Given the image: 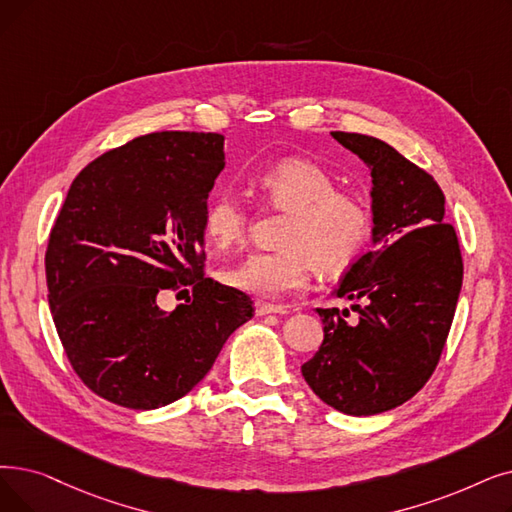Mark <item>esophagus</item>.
<instances>
[{"label": "esophagus", "mask_w": 512, "mask_h": 512, "mask_svg": "<svg viewBox=\"0 0 512 512\" xmlns=\"http://www.w3.org/2000/svg\"><path fill=\"white\" fill-rule=\"evenodd\" d=\"M255 314L257 316H268V314H286V309L274 303H265V301H257L255 303Z\"/></svg>", "instance_id": "obj_1"}]
</instances>
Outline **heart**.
<instances>
[{
    "label": "heart",
    "mask_w": 512,
    "mask_h": 512,
    "mask_svg": "<svg viewBox=\"0 0 512 512\" xmlns=\"http://www.w3.org/2000/svg\"><path fill=\"white\" fill-rule=\"evenodd\" d=\"M257 188L274 207L291 211L280 236L284 249L251 253L224 272V282L259 299H284L309 284L311 268L339 272L355 261L372 230L364 198L335 190L324 167L303 157H286L257 175ZM249 213L232 192H217L205 209V234L219 249L247 232Z\"/></svg>",
    "instance_id": "1"
}]
</instances>
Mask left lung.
<instances>
[{"instance_id": "obj_1", "label": "left lung", "mask_w": 512, "mask_h": 512, "mask_svg": "<svg viewBox=\"0 0 512 512\" xmlns=\"http://www.w3.org/2000/svg\"><path fill=\"white\" fill-rule=\"evenodd\" d=\"M332 138L370 169L372 249L335 291L360 301L355 316L318 309L324 341L301 372L324 404L372 416L402 406L431 379L454 320L462 255L433 175L383 140L345 131Z\"/></svg>"}]
</instances>
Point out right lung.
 Segmentation results:
<instances>
[{
	"instance_id": "right-lung-1",
	"label": "right lung",
	"mask_w": 512,
	"mask_h": 512,
	"mask_svg": "<svg viewBox=\"0 0 512 512\" xmlns=\"http://www.w3.org/2000/svg\"><path fill=\"white\" fill-rule=\"evenodd\" d=\"M224 136L157 131L104 152L69 188L50 232L46 280L79 379L131 410H154L205 379L249 295L205 278V209ZM193 297L167 315L161 290ZM188 293V291H186Z\"/></svg>"
}]
</instances>
